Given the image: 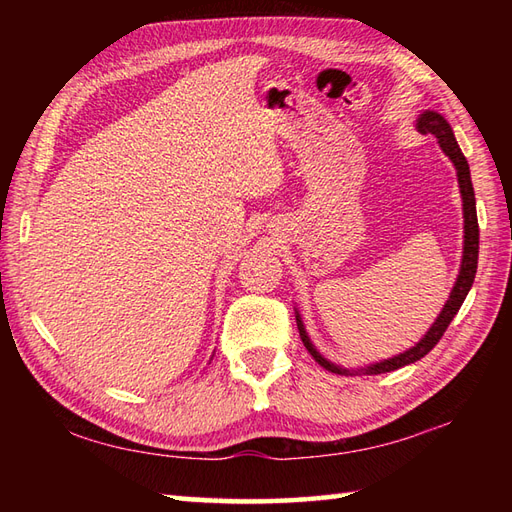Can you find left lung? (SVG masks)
<instances>
[{"instance_id": "1", "label": "left lung", "mask_w": 512, "mask_h": 512, "mask_svg": "<svg viewBox=\"0 0 512 512\" xmlns=\"http://www.w3.org/2000/svg\"><path fill=\"white\" fill-rule=\"evenodd\" d=\"M416 127L418 132L422 134H433L438 138V145L444 151V156H449V160L453 162L455 173H458V187H460V195H462V215H464V246H462V262H460V273L458 279H455V284L451 288V295L444 303L442 312L438 314V319L431 323V328L427 330V334L422 336V339L409 347V350L400 352L391 358H385V361H378L372 365H365V367H352L347 369L343 365H336L332 361H328L314 343L310 341V336L306 332V325H303V319L299 310L295 308V317H297V328L301 334V341L303 345L308 347V352L314 356V361H317L321 367L328 369L332 374H341V376H356V374H367V376H374V374H385V372H394L398 367H405L409 363H416L424 354H429L433 347L438 345V341L442 339V334L447 332L449 323L453 321L455 314L462 308V303L469 295V290L473 286V279L477 273V253H480V228H477V211H475V193H473V182H471V169H469V162H466L462 149L458 145V140L453 136V129L447 123V118L442 114H438L436 110H424L418 114L416 118Z\"/></svg>"}]
</instances>
